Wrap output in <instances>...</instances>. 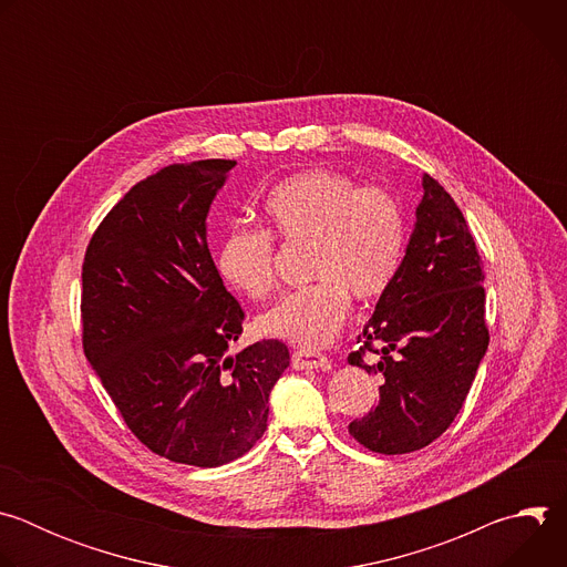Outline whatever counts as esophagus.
<instances>
[{
  "label": "esophagus",
  "instance_id": "1",
  "mask_svg": "<svg viewBox=\"0 0 567 567\" xmlns=\"http://www.w3.org/2000/svg\"><path fill=\"white\" fill-rule=\"evenodd\" d=\"M291 365L296 370H322L330 365V359L326 354L318 352H309V350H296L291 354Z\"/></svg>",
  "mask_w": 567,
  "mask_h": 567
}]
</instances>
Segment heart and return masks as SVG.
<instances>
[{
	"label": "heart",
	"mask_w": 567,
	"mask_h": 567,
	"mask_svg": "<svg viewBox=\"0 0 567 567\" xmlns=\"http://www.w3.org/2000/svg\"><path fill=\"white\" fill-rule=\"evenodd\" d=\"M271 230L311 241L309 287L282 296L260 316V330L305 350L330 346L350 316V293L377 300L394 282L406 251V217L392 193L357 188L334 171H302L276 184L262 204ZM221 280L251 300L276 289L274 241L262 228L235 226L217 247Z\"/></svg>",
	"instance_id": "heart-1"
}]
</instances>
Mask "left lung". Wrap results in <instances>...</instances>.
<instances>
[{
  "label": "left lung",
  "mask_w": 567,
  "mask_h": 567,
  "mask_svg": "<svg viewBox=\"0 0 567 567\" xmlns=\"http://www.w3.org/2000/svg\"><path fill=\"white\" fill-rule=\"evenodd\" d=\"M420 190L401 269L348 357L383 374L377 406L350 424L359 444L383 455L424 449L451 426L489 346L484 274L466 219L433 177L422 175ZM365 349L382 354L377 367L362 363Z\"/></svg>",
  "instance_id": "8db88e82"
}]
</instances>
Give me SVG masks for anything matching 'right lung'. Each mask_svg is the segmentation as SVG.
<instances>
[{
  "label": "right lung",
  "instance_id": "obj_1",
  "mask_svg": "<svg viewBox=\"0 0 567 567\" xmlns=\"http://www.w3.org/2000/svg\"><path fill=\"white\" fill-rule=\"evenodd\" d=\"M235 161L173 164L110 210L83 265V346L130 431L202 468L245 455L267 431L289 365L282 341L237 354L245 311L208 251L206 217Z\"/></svg>",
  "mask_w": 567,
  "mask_h": 567
}]
</instances>
